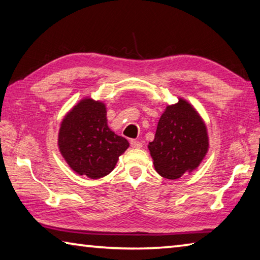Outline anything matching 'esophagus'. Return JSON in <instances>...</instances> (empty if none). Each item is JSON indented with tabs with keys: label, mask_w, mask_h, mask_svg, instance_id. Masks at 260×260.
<instances>
[{
	"label": "esophagus",
	"mask_w": 260,
	"mask_h": 260,
	"mask_svg": "<svg viewBox=\"0 0 260 260\" xmlns=\"http://www.w3.org/2000/svg\"><path fill=\"white\" fill-rule=\"evenodd\" d=\"M131 146H132V148H134V149H140V148H142V143H141L140 141L132 140L131 141Z\"/></svg>",
	"instance_id": "34e87169"
}]
</instances>
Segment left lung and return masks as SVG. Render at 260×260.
<instances>
[{
    "label": "left lung",
    "instance_id": "1",
    "mask_svg": "<svg viewBox=\"0 0 260 260\" xmlns=\"http://www.w3.org/2000/svg\"><path fill=\"white\" fill-rule=\"evenodd\" d=\"M148 148L159 175L177 179L199 167L208 152L207 126L194 107L179 98L162 112Z\"/></svg>",
    "mask_w": 260,
    "mask_h": 260
}]
</instances>
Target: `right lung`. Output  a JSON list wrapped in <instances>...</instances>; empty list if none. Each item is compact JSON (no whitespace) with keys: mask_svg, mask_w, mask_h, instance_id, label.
I'll return each mask as SVG.
<instances>
[{"mask_svg":"<svg viewBox=\"0 0 260 260\" xmlns=\"http://www.w3.org/2000/svg\"><path fill=\"white\" fill-rule=\"evenodd\" d=\"M58 146L74 172L98 179L114 171L129 143L109 128L105 103L84 98L61 121Z\"/></svg>","mask_w":260,"mask_h":260,"instance_id":"right-lung-1","label":"right lung"}]
</instances>
